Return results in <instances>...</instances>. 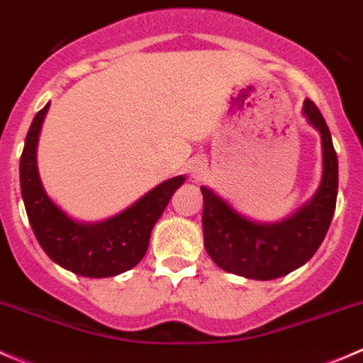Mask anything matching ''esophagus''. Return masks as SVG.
I'll return each mask as SVG.
<instances>
[{
    "label": "esophagus",
    "instance_id": "34e87169",
    "mask_svg": "<svg viewBox=\"0 0 363 363\" xmlns=\"http://www.w3.org/2000/svg\"><path fill=\"white\" fill-rule=\"evenodd\" d=\"M204 173H206V166H204L201 160L192 162V166H190V174H192V178H201Z\"/></svg>",
    "mask_w": 363,
    "mask_h": 363
}]
</instances>
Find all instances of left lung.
<instances>
[{
  "label": "left lung",
  "instance_id": "8db88e82",
  "mask_svg": "<svg viewBox=\"0 0 363 363\" xmlns=\"http://www.w3.org/2000/svg\"><path fill=\"white\" fill-rule=\"evenodd\" d=\"M303 113L321 134L323 180L311 203L293 217L279 224H257L201 186L204 249L229 274L257 281L282 277L307 263L325 240L335 211L339 162L328 125L312 100H305Z\"/></svg>",
  "mask_w": 363,
  "mask_h": 363
}]
</instances>
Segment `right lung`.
Returning a JSON list of instances; mask_svg holds the SVG:
<instances>
[{
    "mask_svg": "<svg viewBox=\"0 0 363 363\" xmlns=\"http://www.w3.org/2000/svg\"><path fill=\"white\" fill-rule=\"evenodd\" d=\"M48 109L49 104L33 118L21 155V192L31 229L44 252L74 274L93 279L123 274L145 257L153 225L185 178L160 183L109 220L79 224L49 199L38 178L37 143Z\"/></svg>",
    "mask_w": 363,
    "mask_h": 363,
    "instance_id": "1",
    "label": "right lung"
}]
</instances>
